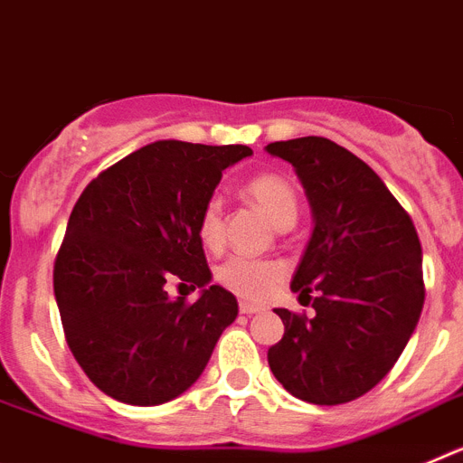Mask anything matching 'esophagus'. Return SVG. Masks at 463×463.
<instances>
[{
	"mask_svg": "<svg viewBox=\"0 0 463 463\" xmlns=\"http://www.w3.org/2000/svg\"><path fill=\"white\" fill-rule=\"evenodd\" d=\"M239 310L243 315H255V313H261L264 308H261V306H257V304H248V301H241Z\"/></svg>",
	"mask_w": 463,
	"mask_h": 463,
	"instance_id": "obj_1",
	"label": "esophagus"
}]
</instances>
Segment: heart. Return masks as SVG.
Here are the masks:
<instances>
[{
	"label": "heart",
	"mask_w": 463,
	"mask_h": 463,
	"mask_svg": "<svg viewBox=\"0 0 463 463\" xmlns=\"http://www.w3.org/2000/svg\"><path fill=\"white\" fill-rule=\"evenodd\" d=\"M245 196L255 202L278 229H289L297 222L298 196L292 183L280 174H257L243 185ZM196 234L206 248L218 250L224 243V215L222 202L218 196H208L199 211ZM215 278L224 289L234 292L241 298L260 301L267 298L278 282L285 278V267L280 261L257 260V257L234 255L222 261L215 271Z\"/></svg>",
	"instance_id": "obj_1"
}]
</instances>
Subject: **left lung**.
<instances>
[{
  "label": "left lung",
  "mask_w": 463,
  "mask_h": 463,
  "mask_svg": "<svg viewBox=\"0 0 463 463\" xmlns=\"http://www.w3.org/2000/svg\"><path fill=\"white\" fill-rule=\"evenodd\" d=\"M297 169L315 229L292 278L313 317L276 308L269 366L315 406L359 399L390 373L424 306L422 245L406 208L366 162L325 137L269 143ZM316 294L309 297V292Z\"/></svg>",
  "instance_id": "obj_1"
}]
</instances>
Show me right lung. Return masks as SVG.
I'll list each match as a JSON object with an SVG mask.
<instances>
[{
    "label": "right lung",
    "mask_w": 463,
    "mask_h": 463,
    "mask_svg": "<svg viewBox=\"0 0 463 463\" xmlns=\"http://www.w3.org/2000/svg\"><path fill=\"white\" fill-rule=\"evenodd\" d=\"M248 155V146L155 141L79 196L52 288L69 350L110 399L159 406L183 394L236 320V297L220 285L190 304L166 282H211L196 220L222 171Z\"/></svg>",
    "instance_id": "1"
}]
</instances>
